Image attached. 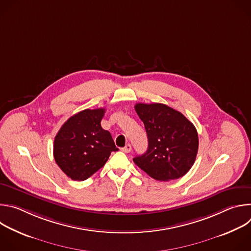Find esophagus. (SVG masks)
<instances>
[{"mask_svg": "<svg viewBox=\"0 0 251 251\" xmlns=\"http://www.w3.org/2000/svg\"><path fill=\"white\" fill-rule=\"evenodd\" d=\"M131 150H132V147H131L130 144H127L124 148H122V151H123L124 153H130Z\"/></svg>", "mask_w": 251, "mask_h": 251, "instance_id": "1", "label": "esophagus"}]
</instances>
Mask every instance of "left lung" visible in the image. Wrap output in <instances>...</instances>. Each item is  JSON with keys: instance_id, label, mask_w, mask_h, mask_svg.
<instances>
[{"instance_id": "left-lung-1", "label": "left lung", "mask_w": 251, "mask_h": 251, "mask_svg": "<svg viewBox=\"0 0 251 251\" xmlns=\"http://www.w3.org/2000/svg\"><path fill=\"white\" fill-rule=\"evenodd\" d=\"M135 110L148 136L146 153L134 163L158 181L185 176L196 161L199 137L194 124L181 112L162 103H137Z\"/></svg>"}]
</instances>
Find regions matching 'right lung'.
Masks as SVG:
<instances>
[{"label":"right lung","mask_w":251,"mask_h":251,"mask_svg":"<svg viewBox=\"0 0 251 251\" xmlns=\"http://www.w3.org/2000/svg\"><path fill=\"white\" fill-rule=\"evenodd\" d=\"M105 109H85L67 119L54 138L53 157L71 180L84 181L118 151L111 134L102 129Z\"/></svg>","instance_id":"1"}]
</instances>
